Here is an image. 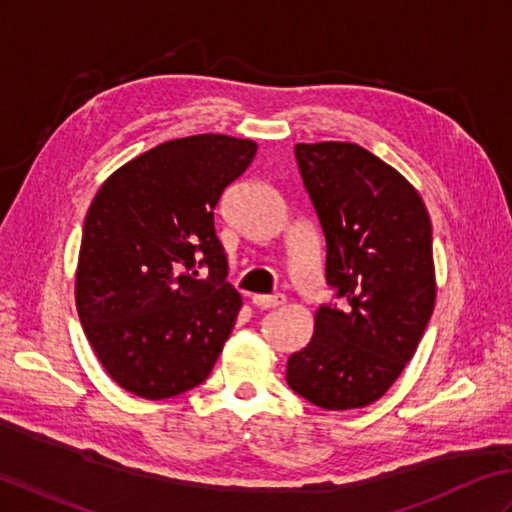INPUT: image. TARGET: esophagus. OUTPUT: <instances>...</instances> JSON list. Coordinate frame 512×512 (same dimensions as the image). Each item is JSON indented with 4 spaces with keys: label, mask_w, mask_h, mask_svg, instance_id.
<instances>
[{
    "label": "esophagus",
    "mask_w": 512,
    "mask_h": 512,
    "mask_svg": "<svg viewBox=\"0 0 512 512\" xmlns=\"http://www.w3.org/2000/svg\"><path fill=\"white\" fill-rule=\"evenodd\" d=\"M252 302L260 309H271V307H280L285 302L283 294H274V296H265V294H254Z\"/></svg>",
    "instance_id": "obj_1"
}]
</instances>
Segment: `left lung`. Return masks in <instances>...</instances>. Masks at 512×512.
I'll list each match as a JSON object with an SVG mask.
<instances>
[{"instance_id": "left-lung-1", "label": "left lung", "mask_w": 512, "mask_h": 512, "mask_svg": "<svg viewBox=\"0 0 512 512\" xmlns=\"http://www.w3.org/2000/svg\"><path fill=\"white\" fill-rule=\"evenodd\" d=\"M298 170L327 241V285L287 384L327 411L380 400L413 358L435 305L431 218L415 187L356 143H298Z\"/></svg>"}]
</instances>
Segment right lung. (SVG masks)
I'll return each instance as SVG.
<instances>
[{
    "mask_svg": "<svg viewBox=\"0 0 512 512\" xmlns=\"http://www.w3.org/2000/svg\"><path fill=\"white\" fill-rule=\"evenodd\" d=\"M254 154L249 139L196 134L156 145L99 187L75 300L103 369L132 395H181L221 356L243 300L225 280L214 207Z\"/></svg>",
    "mask_w": 512,
    "mask_h": 512,
    "instance_id": "1",
    "label": "right lung"
}]
</instances>
